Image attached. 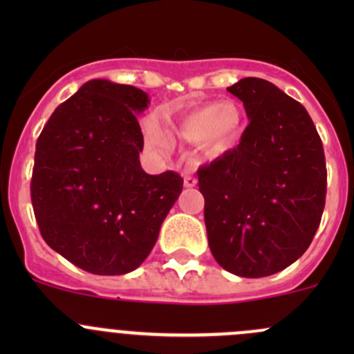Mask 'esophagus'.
<instances>
[{
    "label": "esophagus",
    "instance_id": "34e87169",
    "mask_svg": "<svg viewBox=\"0 0 354 354\" xmlns=\"http://www.w3.org/2000/svg\"><path fill=\"white\" fill-rule=\"evenodd\" d=\"M183 183H185V187H187V188H194L195 185H197V178L190 176V174H188V176H185Z\"/></svg>",
    "mask_w": 354,
    "mask_h": 354
}]
</instances>
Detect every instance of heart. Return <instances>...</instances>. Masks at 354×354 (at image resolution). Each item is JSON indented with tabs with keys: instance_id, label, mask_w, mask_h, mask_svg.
<instances>
[{
	"instance_id": "obj_1",
	"label": "heart",
	"mask_w": 354,
	"mask_h": 354,
	"mask_svg": "<svg viewBox=\"0 0 354 354\" xmlns=\"http://www.w3.org/2000/svg\"><path fill=\"white\" fill-rule=\"evenodd\" d=\"M245 127L243 111L234 101H209L195 106L180 120L167 127V135L181 144L197 145L203 159L226 154L238 144ZM145 147L154 152L164 151V138L159 124L152 118L142 123Z\"/></svg>"
}]
</instances>
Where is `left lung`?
Listing matches in <instances>:
<instances>
[{"instance_id":"1","label":"left lung","mask_w":354,"mask_h":354,"mask_svg":"<svg viewBox=\"0 0 354 354\" xmlns=\"http://www.w3.org/2000/svg\"><path fill=\"white\" fill-rule=\"evenodd\" d=\"M227 92L250 123L233 151L200 167L210 252L223 269L266 277L306 252L322 219L327 169L322 140L306 109L262 78Z\"/></svg>"}]
</instances>
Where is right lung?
I'll return each mask as SVG.
<instances>
[{
  "mask_svg": "<svg viewBox=\"0 0 354 354\" xmlns=\"http://www.w3.org/2000/svg\"><path fill=\"white\" fill-rule=\"evenodd\" d=\"M149 95L91 80L51 114L35 144L30 198L44 241L97 276L137 269L154 248L183 178L140 166L137 121Z\"/></svg>",
  "mask_w": 354,
  "mask_h": 354,
  "instance_id": "obj_1",
  "label": "right lung"
}]
</instances>
